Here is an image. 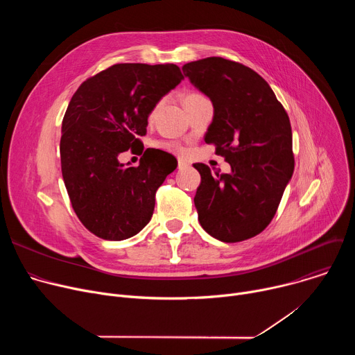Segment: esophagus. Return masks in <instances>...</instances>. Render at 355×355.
<instances>
[{
    "mask_svg": "<svg viewBox=\"0 0 355 355\" xmlns=\"http://www.w3.org/2000/svg\"><path fill=\"white\" fill-rule=\"evenodd\" d=\"M185 167H188V163L184 160H178V170H182Z\"/></svg>",
    "mask_w": 355,
    "mask_h": 355,
    "instance_id": "esophagus-1",
    "label": "esophagus"
}]
</instances>
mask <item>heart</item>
Segmentation results:
<instances>
[{
  "label": "heart",
  "instance_id": "1",
  "mask_svg": "<svg viewBox=\"0 0 355 355\" xmlns=\"http://www.w3.org/2000/svg\"><path fill=\"white\" fill-rule=\"evenodd\" d=\"M198 95L199 94H188L184 98V101L189 99V98H193V96H198ZM155 146L157 148H162V150L168 151V153H174V155H184V151H185L184 147L178 141H174V140H159V141L155 143Z\"/></svg>",
  "mask_w": 355,
  "mask_h": 355
}]
</instances>
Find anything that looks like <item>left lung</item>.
Wrapping results in <instances>:
<instances>
[{
	"instance_id": "left-lung-1",
	"label": "left lung",
	"mask_w": 355,
	"mask_h": 355,
	"mask_svg": "<svg viewBox=\"0 0 355 355\" xmlns=\"http://www.w3.org/2000/svg\"><path fill=\"white\" fill-rule=\"evenodd\" d=\"M182 71L211 98L215 115L205 141L232 167L226 174L193 164L200 174L198 220L225 243L254 237L271 223L293 174L289 116L268 83L241 63L207 58Z\"/></svg>"
}]
</instances>
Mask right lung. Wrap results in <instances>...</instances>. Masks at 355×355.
I'll use <instances>...</instances> for the list:
<instances>
[{
  "label": "right lung",
  "mask_w": 355,
  "mask_h": 355,
  "mask_svg": "<svg viewBox=\"0 0 355 355\" xmlns=\"http://www.w3.org/2000/svg\"><path fill=\"white\" fill-rule=\"evenodd\" d=\"M182 78L175 64L119 63L87 78L71 96L62 123V174L77 218L96 237L125 240L151 219L175 157L147 148L137 168H125L117 155L143 153L139 137L148 114Z\"/></svg>",
  "instance_id": "add662e5"
}]
</instances>
